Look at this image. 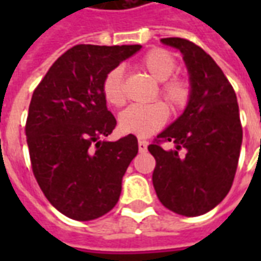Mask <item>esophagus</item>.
I'll return each mask as SVG.
<instances>
[{
  "label": "esophagus",
  "instance_id": "1",
  "mask_svg": "<svg viewBox=\"0 0 261 261\" xmlns=\"http://www.w3.org/2000/svg\"><path fill=\"white\" fill-rule=\"evenodd\" d=\"M147 141H138V149H140V152H145V151H147Z\"/></svg>",
  "mask_w": 261,
  "mask_h": 261
}]
</instances>
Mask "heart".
Listing matches in <instances>:
<instances>
[{"instance_id":"b5f03b06","label":"heart","mask_w":261,"mask_h":261,"mask_svg":"<svg viewBox=\"0 0 261 261\" xmlns=\"http://www.w3.org/2000/svg\"><path fill=\"white\" fill-rule=\"evenodd\" d=\"M140 68L145 71L152 80L158 81V92L161 96L173 109H180L189 100L190 84L180 75H173L177 63L175 57L165 48H152L142 56ZM102 93L105 100L114 108L125 103V89L123 84V68L114 67L105 75L102 81ZM169 110L164 102H153L149 105H134L120 114L119 128L125 134L137 137H149L162 128L168 121Z\"/></svg>"}]
</instances>
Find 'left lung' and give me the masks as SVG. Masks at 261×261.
I'll return each mask as SVG.
<instances>
[{
    "instance_id": "left-lung-1",
    "label": "left lung",
    "mask_w": 261,
    "mask_h": 261,
    "mask_svg": "<svg viewBox=\"0 0 261 261\" xmlns=\"http://www.w3.org/2000/svg\"><path fill=\"white\" fill-rule=\"evenodd\" d=\"M162 43L183 54L192 91L183 114L148 147L156 162L152 183L168 210L197 217L218 205L232 187L243 136L239 106L222 69L200 46L181 37ZM164 142L176 148L166 151Z\"/></svg>"
}]
</instances>
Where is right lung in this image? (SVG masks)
Wrapping results in <instances>:
<instances>
[{
  "mask_svg": "<svg viewBox=\"0 0 261 261\" xmlns=\"http://www.w3.org/2000/svg\"><path fill=\"white\" fill-rule=\"evenodd\" d=\"M140 48L76 44L56 60L32 95L25 125L32 170L46 198L68 218L96 219L119 201L138 141L133 134L100 140L117 124L102 81Z\"/></svg>",
  "mask_w": 261,
  "mask_h": 261,
  "instance_id": "right-lung-1",
  "label": "right lung"
}]
</instances>
